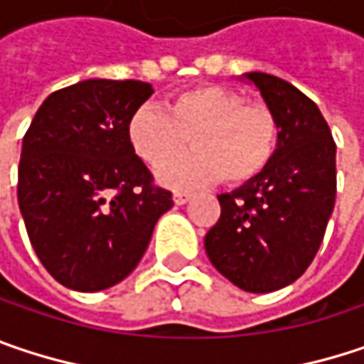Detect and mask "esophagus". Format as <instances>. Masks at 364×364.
Returning <instances> with one entry per match:
<instances>
[{"instance_id": "obj_1", "label": "esophagus", "mask_w": 364, "mask_h": 364, "mask_svg": "<svg viewBox=\"0 0 364 364\" xmlns=\"http://www.w3.org/2000/svg\"><path fill=\"white\" fill-rule=\"evenodd\" d=\"M189 193H185V191H175V204H185V202H189Z\"/></svg>"}]
</instances>
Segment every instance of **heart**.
<instances>
[{"instance_id":"obj_1","label":"heart","mask_w":364,"mask_h":364,"mask_svg":"<svg viewBox=\"0 0 364 364\" xmlns=\"http://www.w3.org/2000/svg\"><path fill=\"white\" fill-rule=\"evenodd\" d=\"M196 148L185 159L170 161L186 145ZM133 151L160 181L173 187L220 181L240 185L258 177L273 160L279 141V122L273 110L246 102L237 91L218 85H198L175 93L166 112L139 108L127 122Z\"/></svg>"}]
</instances>
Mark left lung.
Segmentation results:
<instances>
[{"instance_id":"left-lung-1","label":"left lung","mask_w":364,"mask_h":364,"mask_svg":"<svg viewBox=\"0 0 364 364\" xmlns=\"http://www.w3.org/2000/svg\"><path fill=\"white\" fill-rule=\"evenodd\" d=\"M279 122L271 164L231 193L204 246L215 269L252 294L304 275L336 204V141L311 97L279 77L250 73Z\"/></svg>"}]
</instances>
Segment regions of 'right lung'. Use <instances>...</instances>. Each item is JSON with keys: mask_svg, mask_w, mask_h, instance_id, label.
Masks as SVG:
<instances>
[{"mask_svg": "<svg viewBox=\"0 0 364 364\" xmlns=\"http://www.w3.org/2000/svg\"><path fill=\"white\" fill-rule=\"evenodd\" d=\"M144 81L89 79L53 91L22 139L18 206L53 279L77 291L122 281L175 202L127 139Z\"/></svg>", "mask_w": 364, "mask_h": 364, "instance_id": "add662e5", "label": "right lung"}]
</instances>
